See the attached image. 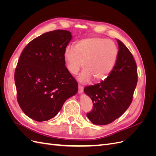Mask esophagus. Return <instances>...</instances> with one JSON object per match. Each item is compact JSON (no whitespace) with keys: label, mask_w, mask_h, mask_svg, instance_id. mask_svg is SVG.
<instances>
[{"label":"esophagus","mask_w":156,"mask_h":156,"mask_svg":"<svg viewBox=\"0 0 156 156\" xmlns=\"http://www.w3.org/2000/svg\"><path fill=\"white\" fill-rule=\"evenodd\" d=\"M78 88H79V90H78L79 93H82V92H83V86H81V85H80V84H79Z\"/></svg>","instance_id":"1"}]
</instances>
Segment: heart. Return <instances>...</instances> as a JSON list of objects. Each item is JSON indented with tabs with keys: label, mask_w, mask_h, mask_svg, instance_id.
<instances>
[{
	"label": "heart",
	"mask_w": 156,
	"mask_h": 156,
	"mask_svg": "<svg viewBox=\"0 0 156 156\" xmlns=\"http://www.w3.org/2000/svg\"><path fill=\"white\" fill-rule=\"evenodd\" d=\"M119 57V49L114 42L100 37H89L76 41L74 48L64 50L66 66L70 73L76 75L83 65L80 82L86 83L105 79L114 68ZM83 64H82V62Z\"/></svg>",
	"instance_id": "obj_1"
}]
</instances>
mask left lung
<instances>
[{
    "instance_id": "left-lung-1",
    "label": "left lung",
    "mask_w": 156,
    "mask_h": 156,
    "mask_svg": "<svg viewBox=\"0 0 156 156\" xmlns=\"http://www.w3.org/2000/svg\"><path fill=\"white\" fill-rule=\"evenodd\" d=\"M119 57L109 75L100 83L84 87L93 102L92 110L87 113L94 124L107 125L119 119L133 100L138 80L137 67L127 47L117 40Z\"/></svg>"
}]
</instances>
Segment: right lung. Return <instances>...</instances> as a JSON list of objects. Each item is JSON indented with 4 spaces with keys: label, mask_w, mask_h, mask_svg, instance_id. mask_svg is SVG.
Segmentation results:
<instances>
[{
    "label": "right lung",
    "mask_w": 156,
    "mask_h": 156,
    "mask_svg": "<svg viewBox=\"0 0 156 156\" xmlns=\"http://www.w3.org/2000/svg\"><path fill=\"white\" fill-rule=\"evenodd\" d=\"M72 37L68 30L45 32L22 51L14 74L17 100L32 120L43 122L55 117L65 101L78 91L64 58Z\"/></svg>",
    "instance_id": "add662e5"
}]
</instances>
